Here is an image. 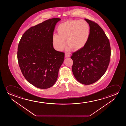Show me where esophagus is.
<instances>
[{
    "label": "esophagus",
    "mask_w": 126,
    "mask_h": 126,
    "mask_svg": "<svg viewBox=\"0 0 126 126\" xmlns=\"http://www.w3.org/2000/svg\"><path fill=\"white\" fill-rule=\"evenodd\" d=\"M70 57V54L67 53H66L65 54V58H68V57Z\"/></svg>",
    "instance_id": "obj_1"
}]
</instances>
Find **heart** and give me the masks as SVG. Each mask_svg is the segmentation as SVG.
<instances>
[{
  "mask_svg": "<svg viewBox=\"0 0 126 126\" xmlns=\"http://www.w3.org/2000/svg\"><path fill=\"white\" fill-rule=\"evenodd\" d=\"M59 34H54L52 43L56 50L62 51L65 47L67 49L78 50L86 45L90 37V28L84 20H69L61 24L58 28Z\"/></svg>",
  "mask_w": 126,
  "mask_h": 126,
  "instance_id": "obj_1",
  "label": "heart"
}]
</instances>
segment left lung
<instances>
[{"label": "left lung", "instance_id": "1", "mask_svg": "<svg viewBox=\"0 0 126 126\" xmlns=\"http://www.w3.org/2000/svg\"><path fill=\"white\" fill-rule=\"evenodd\" d=\"M90 25V33L84 47L74 52L71 59L72 70L79 83L90 85L102 78L110 60V44L103 29L94 21L85 19Z\"/></svg>", "mask_w": 126, "mask_h": 126}]
</instances>
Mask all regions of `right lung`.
<instances>
[{
  "mask_svg": "<svg viewBox=\"0 0 126 126\" xmlns=\"http://www.w3.org/2000/svg\"><path fill=\"white\" fill-rule=\"evenodd\" d=\"M60 18L48 19L27 30L18 45L17 58L23 76L37 88L48 89L57 80L64 53L53 48L52 36Z\"/></svg>",
  "mask_w": 126,
  "mask_h": 126,
  "instance_id": "right-lung-1",
  "label": "right lung"
}]
</instances>
